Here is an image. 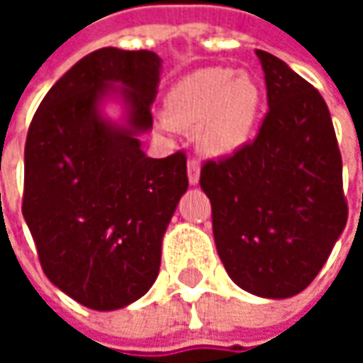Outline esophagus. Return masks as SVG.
<instances>
[{
  "label": "esophagus",
  "mask_w": 363,
  "mask_h": 363,
  "mask_svg": "<svg viewBox=\"0 0 363 363\" xmlns=\"http://www.w3.org/2000/svg\"><path fill=\"white\" fill-rule=\"evenodd\" d=\"M188 182L189 186H198L200 184V163L198 161H188Z\"/></svg>",
  "instance_id": "obj_1"
}]
</instances>
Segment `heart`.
Instances as JSON below:
<instances>
[{
	"instance_id": "heart-1",
	"label": "heart",
	"mask_w": 363,
	"mask_h": 363,
	"mask_svg": "<svg viewBox=\"0 0 363 363\" xmlns=\"http://www.w3.org/2000/svg\"><path fill=\"white\" fill-rule=\"evenodd\" d=\"M262 91L248 72L212 66L175 82L165 96L163 125L194 131L203 155L226 157L240 151L257 129Z\"/></svg>"
}]
</instances>
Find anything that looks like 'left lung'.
Listing matches in <instances>:
<instances>
[{
  "mask_svg": "<svg viewBox=\"0 0 363 363\" xmlns=\"http://www.w3.org/2000/svg\"><path fill=\"white\" fill-rule=\"evenodd\" d=\"M269 113L257 139L202 167L218 257L236 285L289 299L317 277L342 236V155L319 91L264 50Z\"/></svg>",
  "mask_w": 363,
  "mask_h": 363,
  "instance_id": "left-lung-1",
  "label": "left lung"
}]
</instances>
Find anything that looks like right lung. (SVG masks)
I'll return each instance as SVG.
<instances>
[{
	"mask_svg": "<svg viewBox=\"0 0 363 363\" xmlns=\"http://www.w3.org/2000/svg\"><path fill=\"white\" fill-rule=\"evenodd\" d=\"M161 62L149 50L86 54L44 96L26 139L21 212L42 269L94 311L123 309L151 289L188 191L186 155L147 157L139 139L153 129Z\"/></svg>",
	"mask_w": 363,
	"mask_h": 363,
	"instance_id": "right-lung-1",
	"label": "right lung"
}]
</instances>
